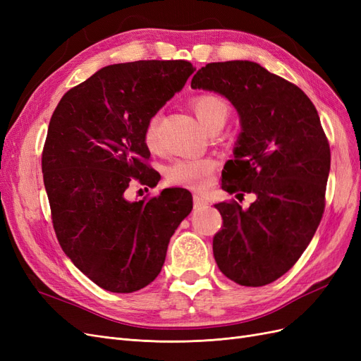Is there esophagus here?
Wrapping results in <instances>:
<instances>
[{"label": "esophagus", "mask_w": 361, "mask_h": 361, "mask_svg": "<svg viewBox=\"0 0 361 361\" xmlns=\"http://www.w3.org/2000/svg\"><path fill=\"white\" fill-rule=\"evenodd\" d=\"M192 200H194V209H197V211L206 209L207 204H209V203H207V200L203 197V195H199V194H194Z\"/></svg>", "instance_id": "34e87169"}]
</instances>
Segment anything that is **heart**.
Instances as JSON below:
<instances>
[{"label":"heart","mask_w":361,"mask_h":361,"mask_svg":"<svg viewBox=\"0 0 361 361\" xmlns=\"http://www.w3.org/2000/svg\"><path fill=\"white\" fill-rule=\"evenodd\" d=\"M191 106L199 122L209 129L223 126L227 120L231 106L228 102L215 93H202L191 99ZM143 141L149 150L159 149V114L150 116L143 129ZM216 167L212 158H183L173 162L167 170V179L178 187L191 190H203L211 182V176Z\"/></svg>","instance_id":"b5f03b06"}]
</instances>
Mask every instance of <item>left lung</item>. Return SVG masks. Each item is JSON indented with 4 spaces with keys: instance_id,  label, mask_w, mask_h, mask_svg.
Listing matches in <instances>:
<instances>
[{
    "instance_id": "obj_1",
    "label": "left lung",
    "mask_w": 361,
    "mask_h": 361,
    "mask_svg": "<svg viewBox=\"0 0 361 361\" xmlns=\"http://www.w3.org/2000/svg\"><path fill=\"white\" fill-rule=\"evenodd\" d=\"M192 89L226 96L241 117L235 157L221 188L256 200L215 204L223 226L212 241L223 274L241 286H265L297 264L325 209L330 145L318 111L298 85L253 61L207 63Z\"/></svg>"
}]
</instances>
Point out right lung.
<instances>
[{
	"label": "right lung",
	"mask_w": 361,
	"mask_h": 361,
	"mask_svg": "<svg viewBox=\"0 0 361 361\" xmlns=\"http://www.w3.org/2000/svg\"><path fill=\"white\" fill-rule=\"evenodd\" d=\"M194 71L187 60L111 64L64 93L52 113L42 171L54 232L73 265L105 290L130 293L154 281L192 209L183 188L134 203L125 191L158 183L143 129Z\"/></svg>",
	"instance_id": "obj_1"
}]
</instances>
